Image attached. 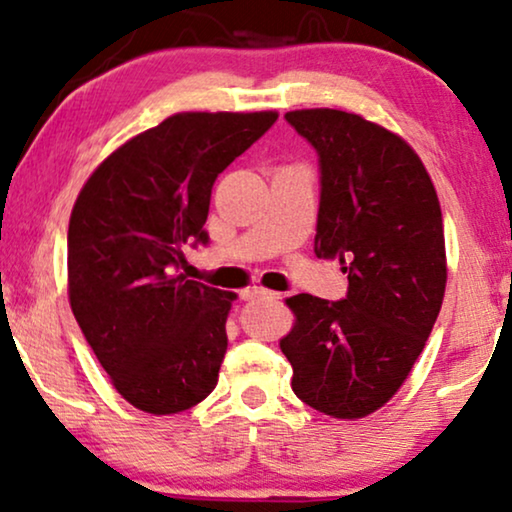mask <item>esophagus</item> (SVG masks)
<instances>
[{
  "label": "esophagus",
  "instance_id": "esophagus-1",
  "mask_svg": "<svg viewBox=\"0 0 512 512\" xmlns=\"http://www.w3.org/2000/svg\"><path fill=\"white\" fill-rule=\"evenodd\" d=\"M243 299H280L278 292L266 290V287H248V290L241 292Z\"/></svg>",
  "mask_w": 512,
  "mask_h": 512
}]
</instances>
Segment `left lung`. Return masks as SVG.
<instances>
[{
	"mask_svg": "<svg viewBox=\"0 0 512 512\" xmlns=\"http://www.w3.org/2000/svg\"><path fill=\"white\" fill-rule=\"evenodd\" d=\"M285 120L320 155L315 255L341 262L348 297L285 299L294 325L280 350L301 401L359 420L406 383L441 313V204L415 150L378 122L338 109L290 111Z\"/></svg>",
	"mask_w": 512,
	"mask_h": 512,
	"instance_id": "1",
	"label": "left lung"
}]
</instances>
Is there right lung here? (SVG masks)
Listing matches in <instances>:
<instances>
[{
	"label": "right lung",
	"instance_id": "add662e5",
	"mask_svg": "<svg viewBox=\"0 0 512 512\" xmlns=\"http://www.w3.org/2000/svg\"><path fill=\"white\" fill-rule=\"evenodd\" d=\"M276 111H185L115 148L78 192L67 234L69 304L125 401L150 415L197 406L218 385L234 292L176 269L206 243L215 178Z\"/></svg>",
	"mask_w": 512,
	"mask_h": 512
}]
</instances>
